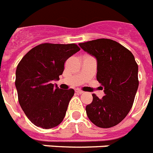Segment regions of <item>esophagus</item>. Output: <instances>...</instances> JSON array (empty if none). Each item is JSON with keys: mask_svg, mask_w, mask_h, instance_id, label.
<instances>
[{"mask_svg": "<svg viewBox=\"0 0 153 153\" xmlns=\"http://www.w3.org/2000/svg\"><path fill=\"white\" fill-rule=\"evenodd\" d=\"M75 92H76V94H83V93H84V92L82 91V90H81V89H75Z\"/></svg>", "mask_w": 153, "mask_h": 153, "instance_id": "34e87169", "label": "esophagus"}]
</instances>
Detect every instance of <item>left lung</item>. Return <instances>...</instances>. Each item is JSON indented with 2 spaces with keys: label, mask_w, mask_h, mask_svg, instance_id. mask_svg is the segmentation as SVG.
Wrapping results in <instances>:
<instances>
[{
  "label": "left lung",
  "mask_w": 153,
  "mask_h": 153,
  "mask_svg": "<svg viewBox=\"0 0 153 153\" xmlns=\"http://www.w3.org/2000/svg\"><path fill=\"white\" fill-rule=\"evenodd\" d=\"M83 50L97 59V79L104 89L101 99L93 94L85 107L89 120L98 127L117 125L132 108L138 88V66L127 48L111 39L79 43Z\"/></svg>",
  "instance_id": "8db88e82"
}]
</instances>
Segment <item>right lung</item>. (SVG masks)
<instances>
[{"instance_id": "obj_1", "label": "right lung", "mask_w": 153, "mask_h": 153, "mask_svg": "<svg viewBox=\"0 0 153 153\" xmlns=\"http://www.w3.org/2000/svg\"><path fill=\"white\" fill-rule=\"evenodd\" d=\"M80 50L75 44L45 43L23 57L16 71L19 103L35 126L49 129L64 120L73 89H60L53 81L63 74L67 59Z\"/></svg>"}]
</instances>
